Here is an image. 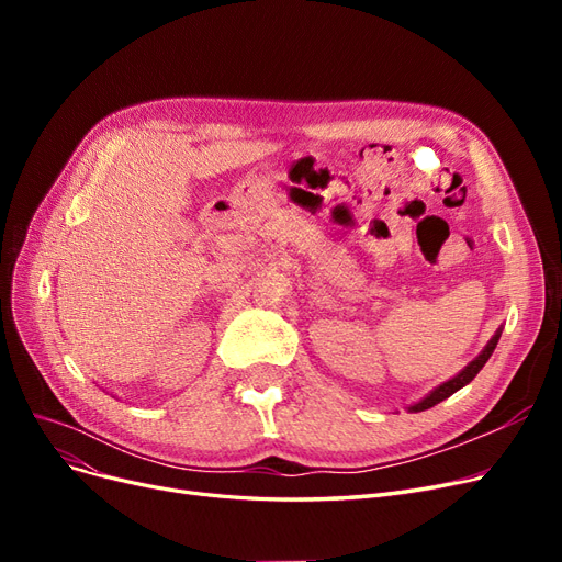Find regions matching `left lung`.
<instances>
[{
  "label": "left lung",
  "mask_w": 562,
  "mask_h": 562,
  "mask_svg": "<svg viewBox=\"0 0 562 562\" xmlns=\"http://www.w3.org/2000/svg\"><path fill=\"white\" fill-rule=\"evenodd\" d=\"M499 337H502V328H497V333L492 335V339L490 342L483 347V351L475 356V359L469 363V366H464L462 370L457 372L454 378H450L448 382H443V384H438L436 389H431L427 396H424L422 401H417V403H413L411 407H407V411L411 413H422V411H429V407H434V405H438L440 401H446V398H450L454 391H459L462 386H467L475 375H479V372L483 370V366L487 363V359L492 356V351H495V347H497V342H499Z\"/></svg>",
  "instance_id": "left-lung-1"
}]
</instances>
